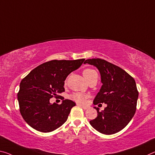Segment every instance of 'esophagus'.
<instances>
[{
    "instance_id": "obj_1",
    "label": "esophagus",
    "mask_w": 155,
    "mask_h": 155,
    "mask_svg": "<svg viewBox=\"0 0 155 155\" xmlns=\"http://www.w3.org/2000/svg\"><path fill=\"white\" fill-rule=\"evenodd\" d=\"M78 105H79V106L81 107L83 110H87L88 108L87 106H85V105H81V104H78Z\"/></svg>"
}]
</instances>
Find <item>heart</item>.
Here are the masks:
<instances>
[{
    "instance_id": "1",
    "label": "heart",
    "mask_w": 155,
    "mask_h": 155,
    "mask_svg": "<svg viewBox=\"0 0 155 155\" xmlns=\"http://www.w3.org/2000/svg\"><path fill=\"white\" fill-rule=\"evenodd\" d=\"M95 73H97V72L94 70H93V69L90 68L85 69V70L83 71V75L86 80H87L91 76ZM69 98L71 100L74 101L79 103V104H84L86 101L87 96L81 92H75L69 96Z\"/></svg>"
}]
</instances>
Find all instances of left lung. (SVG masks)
I'll return each mask as SVG.
<instances>
[{
  "mask_svg": "<svg viewBox=\"0 0 155 155\" xmlns=\"http://www.w3.org/2000/svg\"><path fill=\"white\" fill-rule=\"evenodd\" d=\"M84 63L95 66L101 74L103 85L94 98V104H107L101 112L94 107L97 117L91 120L90 125L104 134L121 131L136 112L139 92L134 79L121 68L104 59H87Z\"/></svg>",
  "mask_w": 155,
  "mask_h": 155,
  "instance_id": "left-lung-1",
  "label": "left lung"
}]
</instances>
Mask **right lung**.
<instances>
[{
	"label": "right lung",
	"mask_w": 155,
	"mask_h": 155,
	"mask_svg": "<svg viewBox=\"0 0 155 155\" xmlns=\"http://www.w3.org/2000/svg\"><path fill=\"white\" fill-rule=\"evenodd\" d=\"M84 61H48L34 68L21 81L17 96L20 112L29 126L38 131L50 132L67 121L75 103L65 99L60 105L51 104L50 99L64 92L66 78Z\"/></svg>",
	"instance_id": "obj_1"
}]
</instances>
